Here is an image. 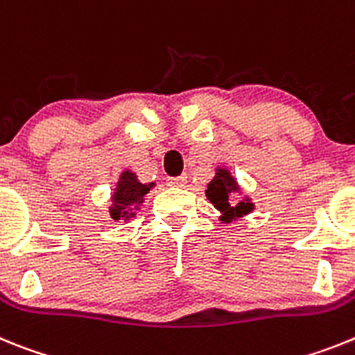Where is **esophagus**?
<instances>
[{
    "mask_svg": "<svg viewBox=\"0 0 355 355\" xmlns=\"http://www.w3.org/2000/svg\"><path fill=\"white\" fill-rule=\"evenodd\" d=\"M168 184L171 187H184L187 184V177H184V175L182 177H171L168 178Z\"/></svg>",
    "mask_w": 355,
    "mask_h": 355,
    "instance_id": "1",
    "label": "esophagus"
}]
</instances>
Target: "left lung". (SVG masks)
I'll list each match as a JSON object with an SVG mask.
<instances>
[{
	"label": "left lung",
	"instance_id": "8db88e82",
	"mask_svg": "<svg viewBox=\"0 0 355 355\" xmlns=\"http://www.w3.org/2000/svg\"><path fill=\"white\" fill-rule=\"evenodd\" d=\"M232 195H241V187H239L237 180L234 178V175L230 173L229 168L218 166L214 178L207 184L205 196L220 211L221 223H230V221L239 220L243 216L250 214L255 209L250 196H245V198L234 203Z\"/></svg>",
	"mask_w": 355,
	"mask_h": 355
}]
</instances>
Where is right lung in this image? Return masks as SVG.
<instances>
[{
    "label": "right lung",
    "instance_id": "1",
    "mask_svg": "<svg viewBox=\"0 0 355 355\" xmlns=\"http://www.w3.org/2000/svg\"><path fill=\"white\" fill-rule=\"evenodd\" d=\"M155 187V182H143L137 178V175L130 169H125L119 175L116 186H114L112 195H110V216L112 220H125L128 221L134 218L135 212L139 211L144 202V196L150 193V189Z\"/></svg>",
    "mask_w": 355,
    "mask_h": 355
}]
</instances>
